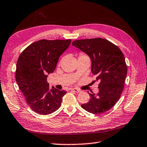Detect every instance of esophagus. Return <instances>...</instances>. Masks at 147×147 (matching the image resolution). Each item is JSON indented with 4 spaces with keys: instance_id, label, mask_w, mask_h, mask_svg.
I'll list each match as a JSON object with an SVG mask.
<instances>
[{
    "instance_id": "1",
    "label": "esophagus",
    "mask_w": 147,
    "mask_h": 147,
    "mask_svg": "<svg viewBox=\"0 0 147 147\" xmlns=\"http://www.w3.org/2000/svg\"><path fill=\"white\" fill-rule=\"evenodd\" d=\"M70 90L72 91L76 92H77V93H78V92H80V90H79V89H77V88H71Z\"/></svg>"
}]
</instances>
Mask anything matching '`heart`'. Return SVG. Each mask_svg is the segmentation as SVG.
Instances as JSON below:
<instances>
[{"instance_id":"heart-1","label":"heart","mask_w":147,"mask_h":147,"mask_svg":"<svg viewBox=\"0 0 147 147\" xmlns=\"http://www.w3.org/2000/svg\"><path fill=\"white\" fill-rule=\"evenodd\" d=\"M82 57H88V56H86V55H84V54H83V53H80L79 58H82Z\"/></svg>"}]
</instances>
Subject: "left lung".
I'll use <instances>...</instances> for the list:
<instances>
[{"label": "left lung", "mask_w": 147, "mask_h": 147, "mask_svg": "<svg viewBox=\"0 0 147 147\" xmlns=\"http://www.w3.org/2000/svg\"><path fill=\"white\" fill-rule=\"evenodd\" d=\"M74 46L86 53L91 59V71L100 82L98 94L89 93L91 98L81 107L94 114L105 112L121 98L127 76L123 53L116 45L101 38L74 40Z\"/></svg>", "instance_id": "obj_1"}]
</instances>
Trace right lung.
<instances>
[{"instance_id": "add662e5", "label": "right lung", "mask_w": 147, "mask_h": 147, "mask_svg": "<svg viewBox=\"0 0 147 147\" xmlns=\"http://www.w3.org/2000/svg\"><path fill=\"white\" fill-rule=\"evenodd\" d=\"M70 43L71 39L40 40L30 45L20 55L15 77L26 103L35 112L48 115L60 107L67 91L54 87L49 89L47 77L55 71L59 56Z\"/></svg>"}]
</instances>
